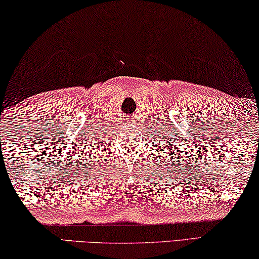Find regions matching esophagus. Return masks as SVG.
<instances>
[{
  "mask_svg": "<svg viewBox=\"0 0 259 259\" xmlns=\"http://www.w3.org/2000/svg\"><path fill=\"white\" fill-rule=\"evenodd\" d=\"M131 122H132V120H131Z\"/></svg>",
  "mask_w": 259,
  "mask_h": 259,
  "instance_id": "esophagus-1",
  "label": "esophagus"
}]
</instances>
